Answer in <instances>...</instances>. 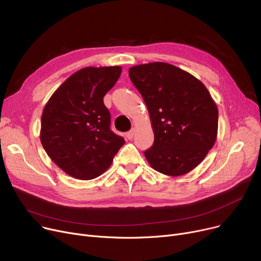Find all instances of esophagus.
Wrapping results in <instances>:
<instances>
[{"label": "esophagus", "mask_w": 261, "mask_h": 261, "mask_svg": "<svg viewBox=\"0 0 261 261\" xmlns=\"http://www.w3.org/2000/svg\"><path fill=\"white\" fill-rule=\"evenodd\" d=\"M135 128H133L132 130H129L127 134H126V137H127V139H133V137H134V135H135Z\"/></svg>", "instance_id": "esophagus-1"}]
</instances>
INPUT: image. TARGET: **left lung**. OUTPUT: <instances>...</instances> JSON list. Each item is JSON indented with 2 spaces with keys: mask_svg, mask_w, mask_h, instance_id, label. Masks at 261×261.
Masks as SVG:
<instances>
[{
  "mask_svg": "<svg viewBox=\"0 0 261 261\" xmlns=\"http://www.w3.org/2000/svg\"><path fill=\"white\" fill-rule=\"evenodd\" d=\"M150 115L154 144L144 152L150 166L168 176L187 174L200 165L218 136L219 111L206 86L167 63L129 68Z\"/></svg>",
  "mask_w": 261,
  "mask_h": 261,
  "instance_id": "1",
  "label": "left lung"
}]
</instances>
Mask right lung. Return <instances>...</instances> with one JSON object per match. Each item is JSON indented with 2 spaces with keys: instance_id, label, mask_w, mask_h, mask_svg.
<instances>
[{
  "instance_id": "add662e5",
  "label": "right lung",
  "mask_w": 261,
  "mask_h": 261,
  "mask_svg": "<svg viewBox=\"0 0 261 261\" xmlns=\"http://www.w3.org/2000/svg\"><path fill=\"white\" fill-rule=\"evenodd\" d=\"M122 68L86 67L73 73L49 97L41 117L40 141L68 175L89 180L102 175L125 143L110 130L103 97Z\"/></svg>"
}]
</instances>
